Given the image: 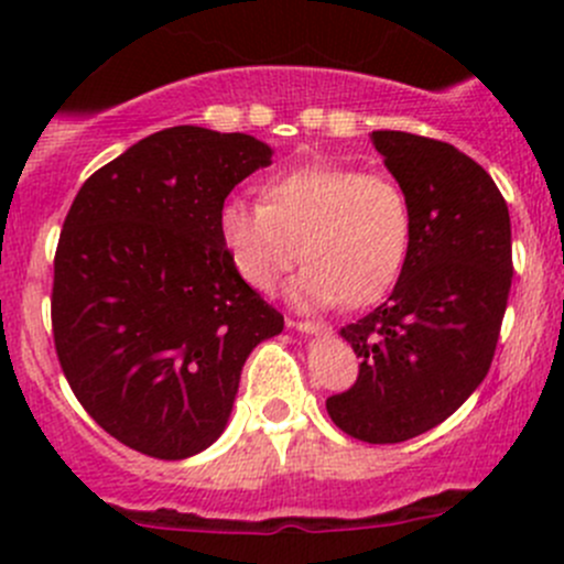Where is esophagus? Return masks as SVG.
<instances>
[{"label":"esophagus","instance_id":"obj_1","mask_svg":"<svg viewBox=\"0 0 564 564\" xmlns=\"http://www.w3.org/2000/svg\"><path fill=\"white\" fill-rule=\"evenodd\" d=\"M286 327L297 329V333H303V335H329L333 333V327H329L327 322H294V318H289Z\"/></svg>","mask_w":564,"mask_h":564}]
</instances>
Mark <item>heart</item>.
I'll list each match as a JSON object with an SVG mask.
<instances>
[{"mask_svg":"<svg viewBox=\"0 0 564 564\" xmlns=\"http://www.w3.org/2000/svg\"><path fill=\"white\" fill-rule=\"evenodd\" d=\"M218 235L253 292H275L305 259L294 303L368 305L390 292L406 264L412 209L388 174L316 163L272 176L264 204L229 198L218 213Z\"/></svg>","mask_w":564,"mask_h":564,"instance_id":"1","label":"heart"}]
</instances>
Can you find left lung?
Listing matches in <instances>:
<instances>
[{
    "label": "left lung",
    "instance_id": "8db88e82",
    "mask_svg": "<svg viewBox=\"0 0 564 564\" xmlns=\"http://www.w3.org/2000/svg\"><path fill=\"white\" fill-rule=\"evenodd\" d=\"M371 139L406 193L412 246L388 303L340 329L362 360L360 377L327 398V412L355 440L395 445L451 417L486 379L513 246L508 204L471 158L401 130Z\"/></svg>",
    "mask_w": 564,
    "mask_h": 564
}]
</instances>
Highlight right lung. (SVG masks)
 Here are the masks:
<instances>
[{"instance_id":"1","label":"right lung","mask_w":564,"mask_h":564,"mask_svg":"<svg viewBox=\"0 0 564 564\" xmlns=\"http://www.w3.org/2000/svg\"><path fill=\"white\" fill-rule=\"evenodd\" d=\"M270 163L253 135L176 124L98 169L67 213L51 294L59 366L89 417L144 456L207 451L248 355L283 329L218 235L226 196Z\"/></svg>"}]
</instances>
